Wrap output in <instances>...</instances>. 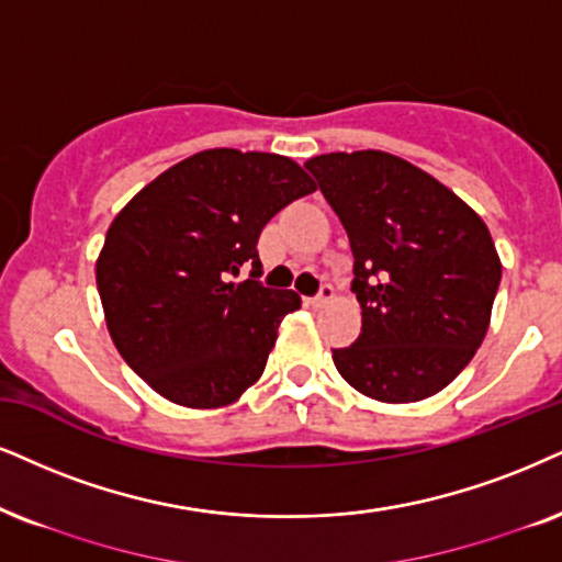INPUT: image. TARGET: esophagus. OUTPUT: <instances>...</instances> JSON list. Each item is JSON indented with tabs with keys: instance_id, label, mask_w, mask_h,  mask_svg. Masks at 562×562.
<instances>
[{
	"instance_id": "1",
	"label": "esophagus",
	"mask_w": 562,
	"mask_h": 562,
	"mask_svg": "<svg viewBox=\"0 0 562 562\" xmlns=\"http://www.w3.org/2000/svg\"><path fill=\"white\" fill-rule=\"evenodd\" d=\"M334 295V288H331V282H322V288H318V293L314 295V297H305V303L308 305H324L326 301H329V297Z\"/></svg>"
}]
</instances>
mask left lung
<instances>
[{"mask_svg": "<svg viewBox=\"0 0 562 562\" xmlns=\"http://www.w3.org/2000/svg\"><path fill=\"white\" fill-rule=\"evenodd\" d=\"M352 248L363 329L331 350L360 394L420 402L464 371L485 339L501 259L477 212L425 170L379 150L305 162Z\"/></svg>", "mask_w": 562, "mask_h": 562, "instance_id": "left-lung-1", "label": "left lung"}]
</instances>
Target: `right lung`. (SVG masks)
<instances>
[{
    "instance_id": "add662e5",
    "label": "right lung",
    "mask_w": 562,
    "mask_h": 562,
    "mask_svg": "<svg viewBox=\"0 0 562 562\" xmlns=\"http://www.w3.org/2000/svg\"><path fill=\"white\" fill-rule=\"evenodd\" d=\"M314 189L290 158L223 147L168 168L119 212L98 293L116 350L160 396L210 409L259 381L277 326L301 308L293 290L257 280L259 233Z\"/></svg>"
}]
</instances>
